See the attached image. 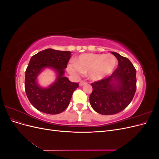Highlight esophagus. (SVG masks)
Masks as SVG:
<instances>
[{
    "instance_id": "1",
    "label": "esophagus",
    "mask_w": 159,
    "mask_h": 159,
    "mask_svg": "<svg viewBox=\"0 0 159 159\" xmlns=\"http://www.w3.org/2000/svg\"><path fill=\"white\" fill-rule=\"evenodd\" d=\"M86 84V82L85 81H81L80 82V84H79V85H80V86H83L84 84Z\"/></svg>"
}]
</instances>
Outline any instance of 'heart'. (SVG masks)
Masks as SVG:
<instances>
[{
    "label": "heart",
    "instance_id": "heart-1",
    "mask_svg": "<svg viewBox=\"0 0 159 159\" xmlns=\"http://www.w3.org/2000/svg\"><path fill=\"white\" fill-rule=\"evenodd\" d=\"M116 57L112 54H98L93 53L81 54L68 66L69 73L74 77L88 73L94 81L103 80L109 75L117 66Z\"/></svg>",
    "mask_w": 159,
    "mask_h": 159
}]
</instances>
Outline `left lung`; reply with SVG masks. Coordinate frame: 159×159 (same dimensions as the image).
<instances>
[{
  "instance_id": "left-lung-1",
  "label": "left lung",
  "mask_w": 159,
  "mask_h": 159,
  "mask_svg": "<svg viewBox=\"0 0 159 159\" xmlns=\"http://www.w3.org/2000/svg\"><path fill=\"white\" fill-rule=\"evenodd\" d=\"M118 60V67L108 78L91 84V106L105 115L116 114L125 109L136 91V70L125 57L112 52Z\"/></svg>"
}]
</instances>
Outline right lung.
I'll use <instances>...</instances> for the list:
<instances>
[{
	"instance_id": "add662e5",
	"label": "right lung",
	"mask_w": 159,
	"mask_h": 159,
	"mask_svg": "<svg viewBox=\"0 0 159 159\" xmlns=\"http://www.w3.org/2000/svg\"><path fill=\"white\" fill-rule=\"evenodd\" d=\"M71 53L48 48L31 57L25 73V91L31 104L40 111L50 115L64 111L79 87L78 83L71 82L64 76ZM45 68L54 69L57 78L49 87L42 88L38 85L37 78Z\"/></svg>"
}]
</instances>
